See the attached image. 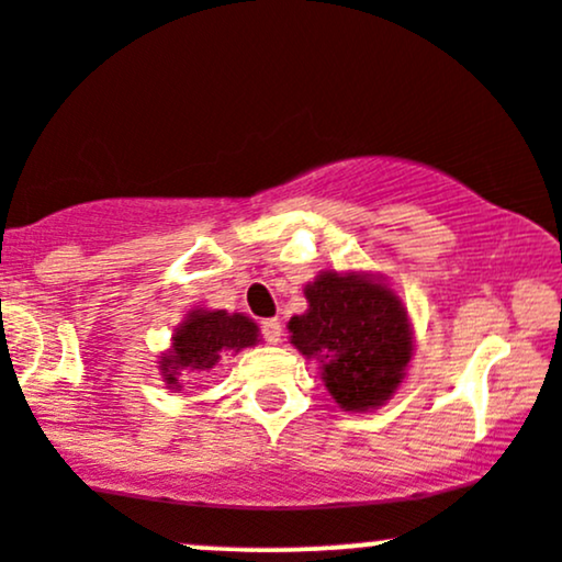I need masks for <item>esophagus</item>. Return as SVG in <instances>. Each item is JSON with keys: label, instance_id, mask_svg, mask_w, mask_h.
<instances>
[{"label": "esophagus", "instance_id": "1", "mask_svg": "<svg viewBox=\"0 0 562 562\" xmlns=\"http://www.w3.org/2000/svg\"><path fill=\"white\" fill-rule=\"evenodd\" d=\"M261 335H263V340H267V344L277 346L282 340V325L277 319H263L261 322Z\"/></svg>", "mask_w": 562, "mask_h": 562}]
</instances>
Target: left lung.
<instances>
[{"label": "left lung", "instance_id": "left-lung-1", "mask_svg": "<svg viewBox=\"0 0 562 562\" xmlns=\"http://www.w3.org/2000/svg\"><path fill=\"white\" fill-rule=\"evenodd\" d=\"M303 293L308 308L290 317V344L317 359L340 409L383 406L402 385L415 348L402 299L364 272H322Z\"/></svg>", "mask_w": 562, "mask_h": 562}]
</instances>
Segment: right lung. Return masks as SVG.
<instances>
[{"label": "right lung", "mask_w": 562, "mask_h": 562, "mask_svg": "<svg viewBox=\"0 0 562 562\" xmlns=\"http://www.w3.org/2000/svg\"><path fill=\"white\" fill-rule=\"evenodd\" d=\"M259 344V325L245 314H229L224 308H195L173 330L171 348L160 357V375L173 391H182L187 380L209 378L227 353Z\"/></svg>", "instance_id": "add662e5"}]
</instances>
